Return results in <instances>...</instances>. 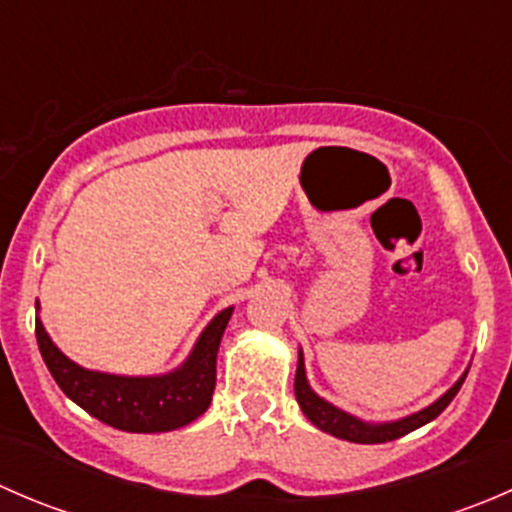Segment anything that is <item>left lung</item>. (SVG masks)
I'll use <instances>...</instances> for the list:
<instances>
[{
	"label": "left lung",
	"mask_w": 512,
	"mask_h": 512,
	"mask_svg": "<svg viewBox=\"0 0 512 512\" xmlns=\"http://www.w3.org/2000/svg\"><path fill=\"white\" fill-rule=\"evenodd\" d=\"M463 381H466V374H463L461 379H458L456 384H453L451 389L436 401V404L418 411L414 416H406L394 423H364L359 421V418L339 411L337 406L327 404V401L319 399V396L309 389L307 376H304V359H302V352H299L297 376H294V396H297V404L299 409H302V414L307 416L314 426L322 428L324 433H332V436L344 438V441H352V443H386V441H396V438L421 428L423 423L433 421V418L451 404L453 396H456L458 389L463 386Z\"/></svg>",
	"instance_id": "left-lung-1"
}]
</instances>
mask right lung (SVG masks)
<instances>
[{"mask_svg": "<svg viewBox=\"0 0 512 512\" xmlns=\"http://www.w3.org/2000/svg\"><path fill=\"white\" fill-rule=\"evenodd\" d=\"M230 314L232 307L220 312L200 334L188 361L165 376H113L81 369L54 347L41 322H36V342L54 381L74 404L118 431L160 433L208 411L218 379V347Z\"/></svg>", "mask_w": 512, "mask_h": 512, "instance_id": "1", "label": "right lung"}]
</instances>
